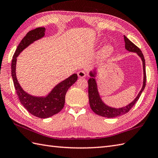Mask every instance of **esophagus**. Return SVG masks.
Instances as JSON below:
<instances>
[{
  "label": "esophagus",
  "mask_w": 158,
  "mask_h": 158,
  "mask_svg": "<svg viewBox=\"0 0 158 158\" xmlns=\"http://www.w3.org/2000/svg\"><path fill=\"white\" fill-rule=\"evenodd\" d=\"M77 75H78V77L80 78H83V77H85L86 76V73L85 71H80L77 73Z\"/></svg>",
  "instance_id": "obj_1"
}]
</instances>
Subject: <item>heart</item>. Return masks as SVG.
Masks as SVG:
<instances>
[{"mask_svg": "<svg viewBox=\"0 0 158 158\" xmlns=\"http://www.w3.org/2000/svg\"><path fill=\"white\" fill-rule=\"evenodd\" d=\"M114 51L113 46L110 44H107L102 48L100 51V55L102 57H108Z\"/></svg>", "mask_w": 158, "mask_h": 158, "instance_id": "1", "label": "heart"}]
</instances>
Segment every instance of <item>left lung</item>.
Segmentation results:
<instances>
[{
    "label": "left lung",
    "instance_id": "obj_1",
    "mask_svg": "<svg viewBox=\"0 0 158 158\" xmlns=\"http://www.w3.org/2000/svg\"><path fill=\"white\" fill-rule=\"evenodd\" d=\"M124 42H125V48L127 50L131 52L137 53L138 56L141 58L143 62V86L141 91H139L137 96L135 98V100L131 102L130 104L124 107L116 108H112L110 106L106 105L104 102L102 101V98L98 92L97 82L96 77L97 75L96 68L93 71L89 72V76L91 77L88 80V96H89V102L91 110L98 115L106 117V118H114L116 116L123 115L124 114L129 112L131 108L135 104V103L139 100L143 91L144 90L146 82V73H145V62L141 50L135 46L134 44L128 39L125 35H124Z\"/></svg>",
    "mask_w": 158,
    "mask_h": 158
}]
</instances>
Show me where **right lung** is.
Segmentation results:
<instances>
[{
    "label": "right lung",
    "instance_id": "1",
    "mask_svg": "<svg viewBox=\"0 0 158 158\" xmlns=\"http://www.w3.org/2000/svg\"><path fill=\"white\" fill-rule=\"evenodd\" d=\"M45 31V27H38L29 31L17 46L11 62V75L15 89H16L20 102L29 113L41 118H47L52 116L63 108L66 93L78 78L76 73L73 74L67 79L57 84L46 96H31L22 89L16 76L17 58L27 46L35 41L44 37Z\"/></svg>",
    "mask_w": 158,
    "mask_h": 158
}]
</instances>
